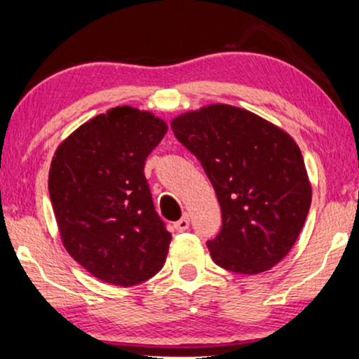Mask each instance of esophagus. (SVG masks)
<instances>
[{
  "label": "esophagus",
  "mask_w": 359,
  "mask_h": 359,
  "mask_svg": "<svg viewBox=\"0 0 359 359\" xmlns=\"http://www.w3.org/2000/svg\"><path fill=\"white\" fill-rule=\"evenodd\" d=\"M175 229H176V232H184V230L189 229V217H188V214H184L183 217L178 220V222H175Z\"/></svg>",
  "instance_id": "obj_1"
}]
</instances>
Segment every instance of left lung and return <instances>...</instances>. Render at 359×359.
Segmentation results:
<instances>
[{
  "label": "left lung",
  "mask_w": 359,
  "mask_h": 359,
  "mask_svg": "<svg viewBox=\"0 0 359 359\" xmlns=\"http://www.w3.org/2000/svg\"><path fill=\"white\" fill-rule=\"evenodd\" d=\"M176 139L201 161L217 194L222 227L209 240L220 268L257 274L289 253L312 188L294 139L253 112L210 104L171 121Z\"/></svg>",
  "instance_id": "left-lung-1"
}]
</instances>
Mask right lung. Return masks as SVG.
I'll use <instances>...</instances> for the list:
<instances>
[{
	"mask_svg": "<svg viewBox=\"0 0 359 359\" xmlns=\"http://www.w3.org/2000/svg\"><path fill=\"white\" fill-rule=\"evenodd\" d=\"M166 130L151 112L117 106L78 127L52 158L48 193L63 247L101 281L134 286L163 266L171 233L144 166Z\"/></svg>",
	"mask_w": 359,
	"mask_h": 359,
	"instance_id": "add662e5",
	"label": "right lung"
}]
</instances>
